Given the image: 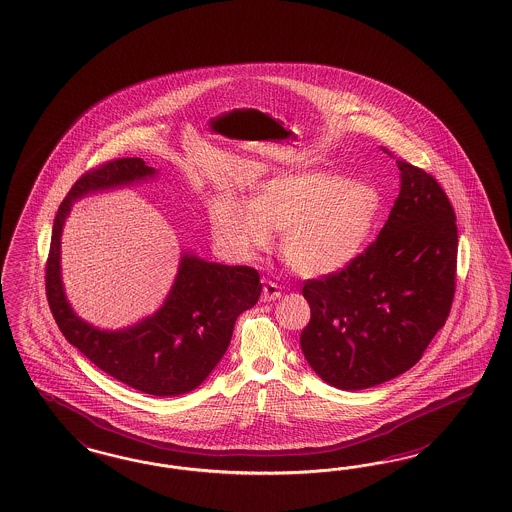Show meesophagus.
Instances as JSON below:
<instances>
[{
    "instance_id": "obj_1",
    "label": "esophagus",
    "mask_w": 512,
    "mask_h": 512,
    "mask_svg": "<svg viewBox=\"0 0 512 512\" xmlns=\"http://www.w3.org/2000/svg\"><path fill=\"white\" fill-rule=\"evenodd\" d=\"M281 297V288L275 282H265L264 290H262V301L269 303Z\"/></svg>"
}]
</instances>
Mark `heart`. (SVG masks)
<instances>
[{"instance_id":"heart-1","label":"heart","mask_w":512,"mask_h":512,"mask_svg":"<svg viewBox=\"0 0 512 512\" xmlns=\"http://www.w3.org/2000/svg\"><path fill=\"white\" fill-rule=\"evenodd\" d=\"M382 209L379 190L326 169H290L254 190L252 199H216L211 230L228 256L252 262L282 230L286 264L307 279L347 269L367 245Z\"/></svg>"}]
</instances>
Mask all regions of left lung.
<instances>
[{
	"instance_id": "8db88e82",
	"label": "left lung",
	"mask_w": 512,
	"mask_h": 512,
	"mask_svg": "<svg viewBox=\"0 0 512 512\" xmlns=\"http://www.w3.org/2000/svg\"><path fill=\"white\" fill-rule=\"evenodd\" d=\"M397 167L399 196L377 241L341 273L303 286L311 320L299 345L314 373L339 390L409 371L450 313L454 209L426 171L401 160Z\"/></svg>"
}]
</instances>
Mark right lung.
<instances>
[{"instance_id": "1", "label": "right lung", "mask_w": 512, "mask_h": 512, "mask_svg": "<svg viewBox=\"0 0 512 512\" xmlns=\"http://www.w3.org/2000/svg\"><path fill=\"white\" fill-rule=\"evenodd\" d=\"M158 173L141 158H122L73 184L52 226L47 297L64 337L101 371L143 394L182 396L211 375L230 347L237 316L258 303L262 282L256 269L207 262L182 250L162 307L120 330H101L75 313L62 279V231L73 203L90 194L154 181Z\"/></svg>"}]
</instances>
